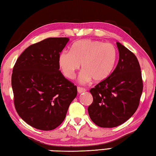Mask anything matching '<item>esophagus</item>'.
Returning a JSON list of instances; mask_svg holds the SVG:
<instances>
[{
  "mask_svg": "<svg viewBox=\"0 0 156 156\" xmlns=\"http://www.w3.org/2000/svg\"><path fill=\"white\" fill-rule=\"evenodd\" d=\"M77 91L79 93H82V92H86V90L85 88H82V87H77Z\"/></svg>",
  "mask_w": 156,
  "mask_h": 156,
  "instance_id": "obj_1",
  "label": "esophagus"
}]
</instances>
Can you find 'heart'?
<instances>
[{
	"label": "heart",
	"mask_w": 156,
	"mask_h": 156,
	"mask_svg": "<svg viewBox=\"0 0 156 156\" xmlns=\"http://www.w3.org/2000/svg\"><path fill=\"white\" fill-rule=\"evenodd\" d=\"M118 52L112 43L99 40H82L75 42L71 51H63L59 55L58 63L64 75L72 80L81 68L80 75L81 83L92 80L99 83L110 76L115 67Z\"/></svg>",
	"instance_id": "b5f03b06"
}]
</instances>
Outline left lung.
<instances>
[{
	"label": "left lung",
	"instance_id": "obj_1",
	"mask_svg": "<svg viewBox=\"0 0 156 156\" xmlns=\"http://www.w3.org/2000/svg\"><path fill=\"white\" fill-rule=\"evenodd\" d=\"M118 64L104 81L90 90L93 102L89 116L101 127H115L132 116L138 108L143 90L140 66L137 57L121 43Z\"/></svg>",
	"mask_w": 156,
	"mask_h": 156
}]
</instances>
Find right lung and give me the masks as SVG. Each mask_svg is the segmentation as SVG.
<instances>
[{
  "label": "right lung",
  "mask_w": 156,
  "mask_h": 156,
  "mask_svg": "<svg viewBox=\"0 0 156 156\" xmlns=\"http://www.w3.org/2000/svg\"><path fill=\"white\" fill-rule=\"evenodd\" d=\"M68 37H49L22 53L13 68L12 86L16 110L37 129H55L65 119L77 88L59 70V55Z\"/></svg>",
  "instance_id": "add662e5"
}]
</instances>
